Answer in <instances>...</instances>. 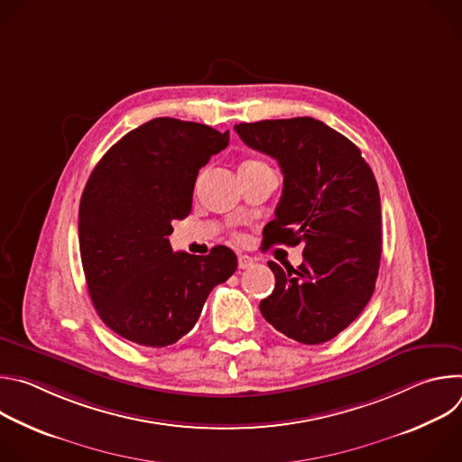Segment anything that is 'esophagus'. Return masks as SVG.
Masks as SVG:
<instances>
[{"label": "esophagus", "instance_id": "obj_1", "mask_svg": "<svg viewBox=\"0 0 462 462\" xmlns=\"http://www.w3.org/2000/svg\"><path fill=\"white\" fill-rule=\"evenodd\" d=\"M237 265H239V269H250L254 265V259L250 255L243 254L237 257Z\"/></svg>", "mask_w": 462, "mask_h": 462}]
</instances>
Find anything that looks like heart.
Segmentation results:
<instances>
[{
    "label": "heart",
    "instance_id": "obj_1",
    "mask_svg": "<svg viewBox=\"0 0 462 462\" xmlns=\"http://www.w3.org/2000/svg\"><path fill=\"white\" fill-rule=\"evenodd\" d=\"M250 162H257V161H248V162H245V164H250Z\"/></svg>",
    "mask_w": 462,
    "mask_h": 462
}]
</instances>
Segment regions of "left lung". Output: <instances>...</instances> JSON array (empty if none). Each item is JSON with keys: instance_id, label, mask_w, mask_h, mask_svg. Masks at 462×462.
<instances>
[{"instance_id": "left-lung-1", "label": "left lung", "mask_w": 462, "mask_h": 462, "mask_svg": "<svg viewBox=\"0 0 462 462\" xmlns=\"http://www.w3.org/2000/svg\"><path fill=\"white\" fill-rule=\"evenodd\" d=\"M241 141L278 161L283 193L263 236L271 245H303V263L274 261L273 294L259 309L276 331L316 346L340 335L373 296L382 255L376 179L360 150L310 118L261 120L234 127Z\"/></svg>"}]
</instances>
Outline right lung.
<instances>
[{
	"label": "right lung",
	"instance_id": "1",
	"mask_svg": "<svg viewBox=\"0 0 462 462\" xmlns=\"http://www.w3.org/2000/svg\"><path fill=\"white\" fill-rule=\"evenodd\" d=\"M228 139L207 124L153 118L95 166L79 212L82 267L100 319L122 338L153 349L175 344L210 291L236 273L228 246L191 255L168 241L171 223L191 210L197 173Z\"/></svg>",
	"mask_w": 462,
	"mask_h": 462
}]
</instances>
